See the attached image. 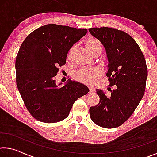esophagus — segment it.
<instances>
[{
	"instance_id": "esophagus-1",
	"label": "esophagus",
	"mask_w": 157,
	"mask_h": 157,
	"mask_svg": "<svg viewBox=\"0 0 157 157\" xmlns=\"http://www.w3.org/2000/svg\"><path fill=\"white\" fill-rule=\"evenodd\" d=\"M89 92H90V93H95V89H94V88H93V87H89Z\"/></svg>"
}]
</instances>
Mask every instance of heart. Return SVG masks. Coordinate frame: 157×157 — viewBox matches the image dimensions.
<instances>
[{"label":"heart","instance_id":"b5f03b06","mask_svg":"<svg viewBox=\"0 0 157 157\" xmlns=\"http://www.w3.org/2000/svg\"><path fill=\"white\" fill-rule=\"evenodd\" d=\"M86 47L91 55L97 51L101 52V50H102L101 43L95 38L89 39L86 43ZM74 49H75V46H73L68 51V59H70L72 56ZM101 73H102L99 68H84L75 73V78L77 81L82 84L92 85L96 82V79L100 76Z\"/></svg>","mask_w":157,"mask_h":157}]
</instances>
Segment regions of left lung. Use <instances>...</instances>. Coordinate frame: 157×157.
Returning a JSON list of instances; mask_svg holds the SVG:
<instances>
[{"instance_id": "1", "label": "left lung", "mask_w": 157, "mask_h": 157, "mask_svg": "<svg viewBox=\"0 0 157 157\" xmlns=\"http://www.w3.org/2000/svg\"><path fill=\"white\" fill-rule=\"evenodd\" d=\"M89 31L105 48L109 62L107 76L109 86H114L109 97L96 89L100 102L90 107V117L98 126L115 128L131 116L144 95L145 59L136 42L124 32L107 27Z\"/></svg>"}]
</instances>
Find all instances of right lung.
<instances>
[{
    "label": "right lung",
    "mask_w": 157,
    "mask_h": 157,
    "mask_svg": "<svg viewBox=\"0 0 157 157\" xmlns=\"http://www.w3.org/2000/svg\"><path fill=\"white\" fill-rule=\"evenodd\" d=\"M87 33L55 24L36 29L26 37L16 59L17 88L25 107L37 121L57 123L68 116L74 102L89 91L69 79L57 84L58 67L64 65L68 52Z\"/></svg>",
    "instance_id": "right-lung-1"
}]
</instances>
